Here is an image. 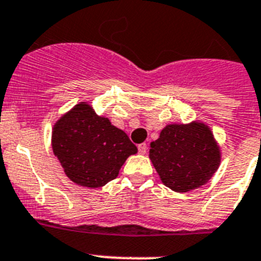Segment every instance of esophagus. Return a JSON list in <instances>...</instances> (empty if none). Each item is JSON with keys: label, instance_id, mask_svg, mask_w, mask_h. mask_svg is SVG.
<instances>
[{"label": "esophagus", "instance_id": "esophagus-1", "mask_svg": "<svg viewBox=\"0 0 261 261\" xmlns=\"http://www.w3.org/2000/svg\"><path fill=\"white\" fill-rule=\"evenodd\" d=\"M147 149H148V147H147V144H145V143H142V144L138 145V151H139V153L145 154V153H147Z\"/></svg>", "mask_w": 261, "mask_h": 261}]
</instances>
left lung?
Listing matches in <instances>:
<instances>
[{"label": "left lung", "instance_id": "left-lung-1", "mask_svg": "<svg viewBox=\"0 0 261 261\" xmlns=\"http://www.w3.org/2000/svg\"><path fill=\"white\" fill-rule=\"evenodd\" d=\"M149 159L163 183L187 192L211 179L220 165V151L211 130L203 123L169 125L151 143Z\"/></svg>", "mask_w": 261, "mask_h": 261}]
</instances>
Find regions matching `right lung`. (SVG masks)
I'll use <instances>...</instances> for the list:
<instances>
[{
  "instance_id": "right-lung-1",
  "label": "right lung",
  "mask_w": 261,
  "mask_h": 261,
  "mask_svg": "<svg viewBox=\"0 0 261 261\" xmlns=\"http://www.w3.org/2000/svg\"><path fill=\"white\" fill-rule=\"evenodd\" d=\"M51 147L67 177L86 187L116 179L126 159L138 152L125 131L87 104H78L56 123Z\"/></svg>"
}]
</instances>
